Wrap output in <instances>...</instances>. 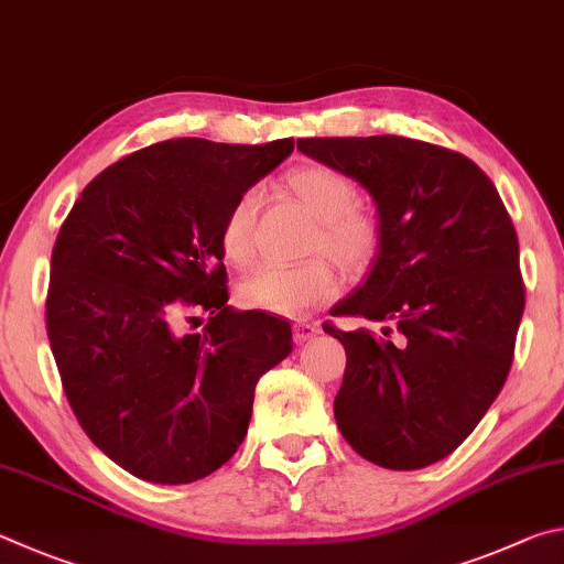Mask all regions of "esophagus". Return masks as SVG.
<instances>
[{
  "instance_id": "34e87169",
  "label": "esophagus",
  "mask_w": 564,
  "mask_h": 564,
  "mask_svg": "<svg viewBox=\"0 0 564 564\" xmlns=\"http://www.w3.org/2000/svg\"><path fill=\"white\" fill-rule=\"evenodd\" d=\"M319 334V327L317 324H294V341L297 344H304L314 339Z\"/></svg>"
}]
</instances>
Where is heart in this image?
Listing matches in <instances>:
<instances>
[{"instance_id": "heart-1", "label": "heart", "mask_w": 564, "mask_h": 564, "mask_svg": "<svg viewBox=\"0 0 564 564\" xmlns=\"http://www.w3.org/2000/svg\"><path fill=\"white\" fill-rule=\"evenodd\" d=\"M292 195L317 220L314 250L327 252L347 272H364L379 252V227L357 213L359 191L347 175L327 165H307L288 177ZM257 193L247 191L230 205L223 227L220 247L227 262L245 264L252 254V223ZM337 274L324 260L297 267L267 264L247 274L237 288V300L247 310H260L282 317H300L322 307L337 294Z\"/></svg>"}]
</instances>
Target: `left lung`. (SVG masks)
Listing matches in <instances>:
<instances>
[{
    "instance_id": "left-lung-1",
    "label": "left lung",
    "mask_w": 564,
    "mask_h": 564,
    "mask_svg": "<svg viewBox=\"0 0 564 564\" xmlns=\"http://www.w3.org/2000/svg\"><path fill=\"white\" fill-rule=\"evenodd\" d=\"M297 148L357 181L379 217L367 280L332 312L387 327H324L347 351L334 419L361 458L426 468L470 436L508 379L525 310L516 227L490 177L448 148L403 135Z\"/></svg>"
}]
</instances>
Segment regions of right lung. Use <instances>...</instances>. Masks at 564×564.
I'll return each mask as SVG.
<instances>
[{"label": "right lung", "instance_id": "right-lung-1", "mask_svg": "<svg viewBox=\"0 0 564 564\" xmlns=\"http://www.w3.org/2000/svg\"><path fill=\"white\" fill-rule=\"evenodd\" d=\"M294 151L173 138L98 173L52 252L46 332L78 423L131 476L181 486L235 456L292 327L227 304L220 227ZM212 314L200 335L182 319Z\"/></svg>", "mask_w": 564, "mask_h": 564}]
</instances>
